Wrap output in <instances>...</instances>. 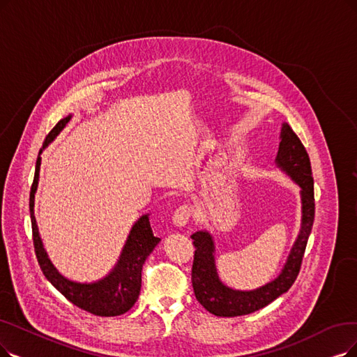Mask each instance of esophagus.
Masks as SVG:
<instances>
[{"label":"esophagus","mask_w":357,"mask_h":357,"mask_svg":"<svg viewBox=\"0 0 357 357\" xmlns=\"http://www.w3.org/2000/svg\"><path fill=\"white\" fill-rule=\"evenodd\" d=\"M190 220V206L188 205H181L176 209L174 215H173V224L176 227H184Z\"/></svg>","instance_id":"esophagus-1"}]
</instances>
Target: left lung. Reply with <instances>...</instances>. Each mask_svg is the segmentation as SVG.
<instances>
[{
    "instance_id": "1",
    "label": "left lung",
    "mask_w": 357,
    "mask_h": 357,
    "mask_svg": "<svg viewBox=\"0 0 357 357\" xmlns=\"http://www.w3.org/2000/svg\"><path fill=\"white\" fill-rule=\"evenodd\" d=\"M281 142L275 164L291 180L301 186L302 196V228L298 233L294 246L289 255L281 274L265 286L241 291L224 286L218 278L215 258H213V240L208 231H196L192 234L195 245V258L192 266L193 291L208 312L217 317H240L259 310L274 302L277 297L289 291L301 271L307 238L312 231L315 220V197H313V177L309 155L297 135L287 123L281 127Z\"/></svg>"
}]
</instances>
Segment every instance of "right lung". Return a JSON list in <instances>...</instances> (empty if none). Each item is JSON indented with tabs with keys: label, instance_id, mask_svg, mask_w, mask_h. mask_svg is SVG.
Here are the masks:
<instances>
[{
	"label": "right lung",
	"instance_id": "add662e5",
	"mask_svg": "<svg viewBox=\"0 0 357 357\" xmlns=\"http://www.w3.org/2000/svg\"><path fill=\"white\" fill-rule=\"evenodd\" d=\"M70 119L71 116L60 120L55 124L54 129L45 137L44 148H47L56 137V135L64 129L66 124L70 121ZM39 168H40V156H38L36 160L35 177L31 188V197H29V209H31V221H32L33 246H35V253H36L38 264L42 269V273H44L47 280L67 298V301H70L77 307L86 310L89 313H93V315H98V317L123 315V313L130 310V307L136 303L140 293V286H142V266H144L146 258L161 240L160 237H155L152 233L149 213L142 215L135 222L129 237H127V241L123 248L117 265L114 266V269L105 278L95 282L70 281L66 277H63L52 265L44 249V245H42V240L39 237L38 225L35 220V213H33L35 193L38 189V180H39Z\"/></svg>",
	"mask_w": 357,
	"mask_h": 357
}]
</instances>
